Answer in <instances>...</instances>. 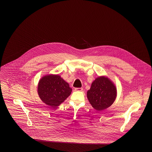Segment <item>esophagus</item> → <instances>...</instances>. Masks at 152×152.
Returning a JSON list of instances; mask_svg holds the SVG:
<instances>
[{"label": "esophagus", "mask_w": 152, "mask_h": 152, "mask_svg": "<svg viewBox=\"0 0 152 152\" xmlns=\"http://www.w3.org/2000/svg\"><path fill=\"white\" fill-rule=\"evenodd\" d=\"M75 89L76 91H83V88H76Z\"/></svg>", "instance_id": "esophagus-1"}]
</instances>
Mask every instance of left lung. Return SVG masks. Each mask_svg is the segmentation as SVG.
<instances>
[{
  "instance_id": "obj_1",
  "label": "left lung",
  "mask_w": 152,
  "mask_h": 152,
  "mask_svg": "<svg viewBox=\"0 0 152 152\" xmlns=\"http://www.w3.org/2000/svg\"><path fill=\"white\" fill-rule=\"evenodd\" d=\"M117 96L115 84L105 76L96 78L87 92V98L94 108L101 111L111 106Z\"/></svg>"
}]
</instances>
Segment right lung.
<instances>
[{
	"instance_id": "add662e5",
	"label": "right lung",
	"mask_w": 152,
	"mask_h": 152,
	"mask_svg": "<svg viewBox=\"0 0 152 152\" xmlns=\"http://www.w3.org/2000/svg\"><path fill=\"white\" fill-rule=\"evenodd\" d=\"M72 88L58 75H49L40 80L37 92L42 101L55 108L59 106L71 94Z\"/></svg>"
}]
</instances>
